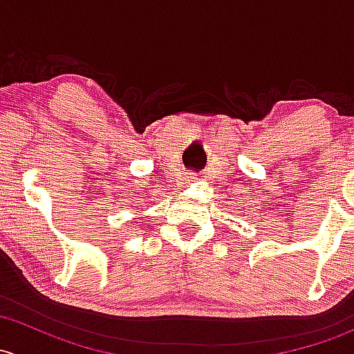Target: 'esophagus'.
Instances as JSON below:
<instances>
[{
    "label": "esophagus",
    "mask_w": 354,
    "mask_h": 354,
    "mask_svg": "<svg viewBox=\"0 0 354 354\" xmlns=\"http://www.w3.org/2000/svg\"><path fill=\"white\" fill-rule=\"evenodd\" d=\"M193 180H195V178H193V176H189V178H188V181H193Z\"/></svg>",
    "instance_id": "34e87169"
}]
</instances>
